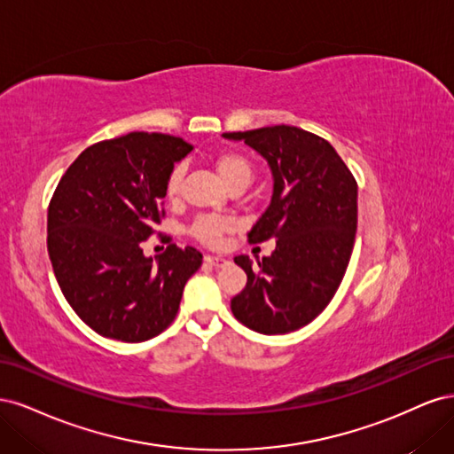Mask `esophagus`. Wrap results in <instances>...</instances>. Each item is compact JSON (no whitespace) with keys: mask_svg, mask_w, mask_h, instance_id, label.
<instances>
[{"mask_svg":"<svg viewBox=\"0 0 454 454\" xmlns=\"http://www.w3.org/2000/svg\"><path fill=\"white\" fill-rule=\"evenodd\" d=\"M204 261H206V263H208V265L215 267V269H222V267L229 265V259H225V257H222V255H206Z\"/></svg>","mask_w":454,"mask_h":454,"instance_id":"34e87169","label":"esophagus"}]
</instances>
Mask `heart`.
<instances>
[{
	"instance_id": "heart-1",
	"label": "heart",
	"mask_w": 454,
	"mask_h": 454,
	"mask_svg": "<svg viewBox=\"0 0 454 454\" xmlns=\"http://www.w3.org/2000/svg\"><path fill=\"white\" fill-rule=\"evenodd\" d=\"M214 167L215 172L222 177V182L231 189V187H248L252 177H254V164L250 159H246L242 153H237V151H223V153L215 155L214 159ZM182 168H174L168 182H167V197L174 200L177 195H180V184H182ZM231 222L225 217L219 215H200L197 217L193 225H191L189 232L193 235L197 240H200L206 246H215L222 242L225 232L231 231Z\"/></svg>"
}]
</instances>
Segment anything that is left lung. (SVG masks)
I'll use <instances>...</instances> for the list:
<instances>
[{"label":"left lung","instance_id":"8db88e82","mask_svg":"<svg viewBox=\"0 0 454 454\" xmlns=\"http://www.w3.org/2000/svg\"><path fill=\"white\" fill-rule=\"evenodd\" d=\"M255 149L272 174L267 210L248 232L252 244L277 239L263 259L237 255L248 282L231 299L246 327L282 335L310 324L345 277L358 227V185L333 145L297 127L225 132Z\"/></svg>","mask_w":454,"mask_h":454}]
</instances>
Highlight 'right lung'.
Returning a JSON list of instances; mask_svg holds the SVG:
<instances>
[{
  "label": "right lung",
  "mask_w": 454,
  "mask_h": 454,
  "mask_svg": "<svg viewBox=\"0 0 454 454\" xmlns=\"http://www.w3.org/2000/svg\"><path fill=\"white\" fill-rule=\"evenodd\" d=\"M193 145L159 132H130L87 147L54 191L47 248L75 314L122 342L153 339L176 318L187 280L202 265L191 246L145 257L142 242L164 215L167 182Z\"/></svg>",
  "instance_id": "right-lung-1"
}]
</instances>
